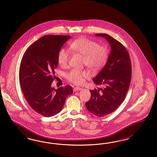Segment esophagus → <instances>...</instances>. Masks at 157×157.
I'll return each mask as SVG.
<instances>
[{"instance_id": "esophagus-1", "label": "esophagus", "mask_w": 157, "mask_h": 157, "mask_svg": "<svg viewBox=\"0 0 157 157\" xmlns=\"http://www.w3.org/2000/svg\"><path fill=\"white\" fill-rule=\"evenodd\" d=\"M82 90V89L81 88V87H74V89H73V90L74 91H79V90Z\"/></svg>"}]
</instances>
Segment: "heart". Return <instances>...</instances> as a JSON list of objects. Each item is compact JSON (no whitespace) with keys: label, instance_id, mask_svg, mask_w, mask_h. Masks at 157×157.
I'll return each mask as SVG.
<instances>
[{"label":"heart","instance_id":"obj_1","mask_svg":"<svg viewBox=\"0 0 157 157\" xmlns=\"http://www.w3.org/2000/svg\"><path fill=\"white\" fill-rule=\"evenodd\" d=\"M72 51L83 56V64L93 71H98L104 66L109 56L108 48L99 45L94 40L86 37L75 39L70 44ZM71 58V52L66 48H61L57 55V62L60 66L66 67ZM90 76L86 70L72 69L65 74L67 81L76 85L82 83L85 78Z\"/></svg>","mask_w":157,"mask_h":157}]
</instances>
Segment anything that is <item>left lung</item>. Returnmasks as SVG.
Here are the masks:
<instances>
[{
  "instance_id": "1",
  "label": "left lung",
  "mask_w": 157,
  "mask_h": 157,
  "mask_svg": "<svg viewBox=\"0 0 157 157\" xmlns=\"http://www.w3.org/2000/svg\"><path fill=\"white\" fill-rule=\"evenodd\" d=\"M95 36L106 39L111 52L105 66L93 79L103 87L90 90V99L85 104L91 113L103 117L113 112L123 102L131 80L132 66L128 52L121 43L107 34Z\"/></svg>"
}]
</instances>
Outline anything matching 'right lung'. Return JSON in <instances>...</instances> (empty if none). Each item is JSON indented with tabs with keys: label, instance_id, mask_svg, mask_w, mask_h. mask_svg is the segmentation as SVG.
I'll return each instance as SVG.
<instances>
[{
	"label": "right lung",
	"instance_id": "add662e5",
	"mask_svg": "<svg viewBox=\"0 0 157 157\" xmlns=\"http://www.w3.org/2000/svg\"><path fill=\"white\" fill-rule=\"evenodd\" d=\"M70 36L45 35L26 49L19 67V82L24 97L33 109L49 117L62 110L66 98L73 93L71 86L51 87L57 55ZM54 76H52V75Z\"/></svg>",
	"mask_w": 157,
	"mask_h": 157
}]
</instances>
